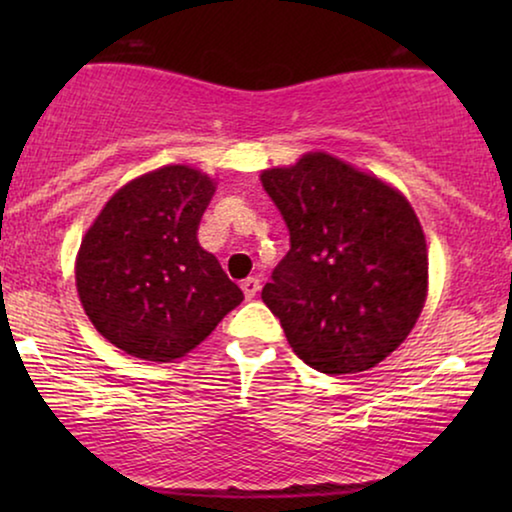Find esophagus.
Segmentation results:
<instances>
[{"instance_id": "34e87169", "label": "esophagus", "mask_w": 512, "mask_h": 512, "mask_svg": "<svg viewBox=\"0 0 512 512\" xmlns=\"http://www.w3.org/2000/svg\"><path fill=\"white\" fill-rule=\"evenodd\" d=\"M258 289H261V282H258L256 277H247V279H244V282H242V291H244V298H247V300L256 298Z\"/></svg>"}]
</instances>
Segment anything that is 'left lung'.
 Segmentation results:
<instances>
[{
    "label": "left lung",
    "mask_w": 512,
    "mask_h": 512,
    "mask_svg": "<svg viewBox=\"0 0 512 512\" xmlns=\"http://www.w3.org/2000/svg\"><path fill=\"white\" fill-rule=\"evenodd\" d=\"M291 235L263 286L298 359L361 373L408 338L429 289L424 230L396 188L324 151L261 174Z\"/></svg>",
    "instance_id": "8db88e82"
}]
</instances>
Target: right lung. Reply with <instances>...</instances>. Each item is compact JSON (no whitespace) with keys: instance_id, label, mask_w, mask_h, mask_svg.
Segmentation results:
<instances>
[{"instance_id":"right-lung-1","label":"right lung","mask_w":512,"mask_h":512,"mask_svg":"<svg viewBox=\"0 0 512 512\" xmlns=\"http://www.w3.org/2000/svg\"><path fill=\"white\" fill-rule=\"evenodd\" d=\"M214 181L188 165L132 179L97 216L76 256V289L111 345L174 361L242 303L240 286L198 244Z\"/></svg>"}]
</instances>
